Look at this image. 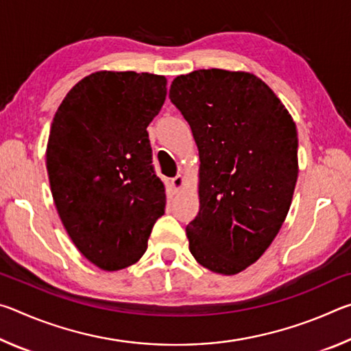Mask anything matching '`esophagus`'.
Here are the masks:
<instances>
[{
  "mask_svg": "<svg viewBox=\"0 0 351 351\" xmlns=\"http://www.w3.org/2000/svg\"><path fill=\"white\" fill-rule=\"evenodd\" d=\"M184 176L182 175H176L173 180H171V187H173L175 192H181L182 187H184Z\"/></svg>",
  "mask_w": 351,
  "mask_h": 351,
  "instance_id": "1",
  "label": "esophagus"
}]
</instances>
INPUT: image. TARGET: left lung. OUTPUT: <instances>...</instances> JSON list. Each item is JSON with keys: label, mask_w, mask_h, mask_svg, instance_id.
<instances>
[{"label": "left lung", "mask_w": 351, "mask_h": 351, "mask_svg": "<svg viewBox=\"0 0 351 351\" xmlns=\"http://www.w3.org/2000/svg\"><path fill=\"white\" fill-rule=\"evenodd\" d=\"M169 97L199 153V212L186 228L189 249L209 271L239 274L265 254L288 215L299 176L295 122L246 71L178 75Z\"/></svg>", "instance_id": "obj_1"}]
</instances>
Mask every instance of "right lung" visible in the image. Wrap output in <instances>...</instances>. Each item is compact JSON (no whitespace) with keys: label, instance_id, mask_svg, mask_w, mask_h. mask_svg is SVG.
I'll use <instances>...</instances> for the list:
<instances>
[{"label":"right lung","instance_id":"1","mask_svg":"<svg viewBox=\"0 0 351 351\" xmlns=\"http://www.w3.org/2000/svg\"><path fill=\"white\" fill-rule=\"evenodd\" d=\"M165 96L164 75L97 71L71 88L52 121L46 169L58 217L104 271L134 265L164 213L147 127Z\"/></svg>","mask_w":351,"mask_h":351}]
</instances>
